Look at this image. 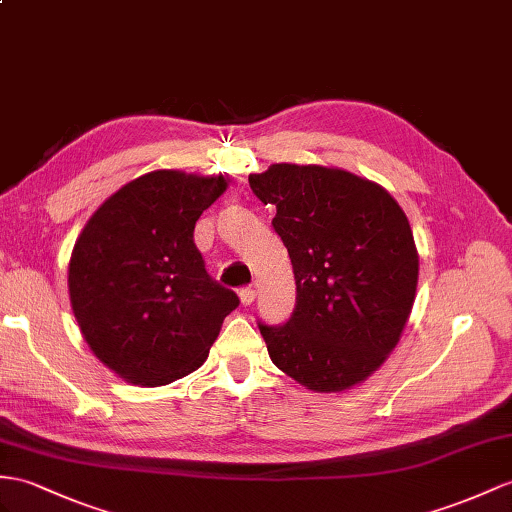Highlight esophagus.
<instances>
[{
  "instance_id": "obj_1",
  "label": "esophagus",
  "mask_w": 512,
  "mask_h": 512,
  "mask_svg": "<svg viewBox=\"0 0 512 512\" xmlns=\"http://www.w3.org/2000/svg\"><path fill=\"white\" fill-rule=\"evenodd\" d=\"M239 297H241V304L243 306H249L256 299V291L252 289V286H245V289L239 291Z\"/></svg>"
}]
</instances>
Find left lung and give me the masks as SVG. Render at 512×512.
I'll list each match as a JSON object with an SVG mask.
<instances>
[{"instance_id":"8db88e82","label":"left lung","mask_w":512,"mask_h":512,"mask_svg":"<svg viewBox=\"0 0 512 512\" xmlns=\"http://www.w3.org/2000/svg\"><path fill=\"white\" fill-rule=\"evenodd\" d=\"M249 186L276 206L295 273L282 326L258 321L273 365L317 393L367 380L393 352L413 310L419 256L400 204L380 184L319 165H271Z\"/></svg>"}]
</instances>
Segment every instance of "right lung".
Segmentation results:
<instances>
[{"label":"right lung","mask_w":512,"mask_h":512,"mask_svg":"<svg viewBox=\"0 0 512 512\" xmlns=\"http://www.w3.org/2000/svg\"><path fill=\"white\" fill-rule=\"evenodd\" d=\"M223 176L160 169L128 182L86 221L69 260V297L84 341L123 380L160 386L204 363L239 306L208 276L193 241Z\"/></svg>","instance_id":"right-lung-1"}]
</instances>
